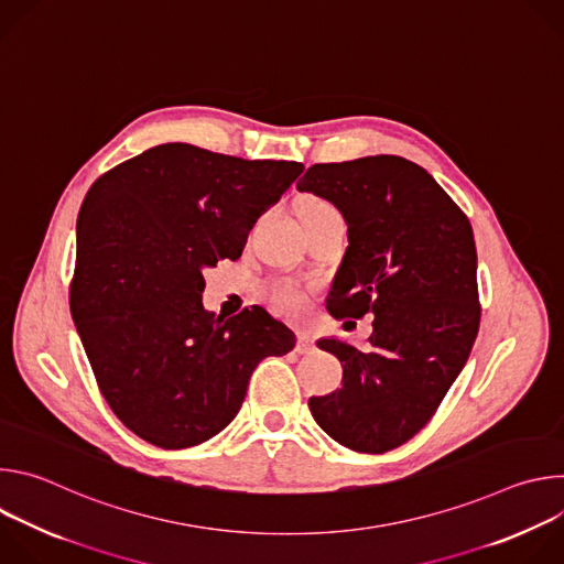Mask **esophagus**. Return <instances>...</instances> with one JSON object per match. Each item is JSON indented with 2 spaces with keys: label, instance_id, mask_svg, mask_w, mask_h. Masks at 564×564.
Returning a JSON list of instances; mask_svg holds the SVG:
<instances>
[{
  "label": "esophagus",
  "instance_id": "esophagus-1",
  "mask_svg": "<svg viewBox=\"0 0 564 564\" xmlns=\"http://www.w3.org/2000/svg\"><path fill=\"white\" fill-rule=\"evenodd\" d=\"M296 352L299 355L314 352V339H312L310 333H299V337H296Z\"/></svg>",
  "mask_w": 564,
  "mask_h": 564
}]
</instances>
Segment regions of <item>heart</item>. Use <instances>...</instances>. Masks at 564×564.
<instances>
[{"label": "heart", "instance_id": "heart-1", "mask_svg": "<svg viewBox=\"0 0 564 564\" xmlns=\"http://www.w3.org/2000/svg\"><path fill=\"white\" fill-rule=\"evenodd\" d=\"M328 214H337L333 207L328 205H312L305 214V218H318V216H328ZM274 305L285 312V314H296L303 310L305 305V294L290 285V283H283V285H276L274 288Z\"/></svg>", "mask_w": 564, "mask_h": 564}]
</instances>
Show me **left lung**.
Wrapping results in <instances>:
<instances>
[{
    "label": "left lung",
    "instance_id": "8db88e82",
    "mask_svg": "<svg viewBox=\"0 0 564 564\" xmlns=\"http://www.w3.org/2000/svg\"><path fill=\"white\" fill-rule=\"evenodd\" d=\"M296 189L330 200L348 225L330 312L375 316L366 352L337 337L316 341L341 361L344 386L310 397V413L341 446L386 453L429 424L468 361L479 328L473 227L426 170L399 155L312 165Z\"/></svg>",
    "mask_w": 564,
    "mask_h": 564
}]
</instances>
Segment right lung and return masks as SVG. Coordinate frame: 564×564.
<instances>
[{
	"label": "right lung",
	"instance_id": "right-lung-1",
	"mask_svg": "<svg viewBox=\"0 0 564 564\" xmlns=\"http://www.w3.org/2000/svg\"><path fill=\"white\" fill-rule=\"evenodd\" d=\"M301 172L294 160L167 142L87 192L70 314L111 411L144 442H207L238 415L257 366L294 348V333L259 305L205 312L203 272L240 257Z\"/></svg>",
	"mask_w": 564,
	"mask_h": 564
}]
</instances>
